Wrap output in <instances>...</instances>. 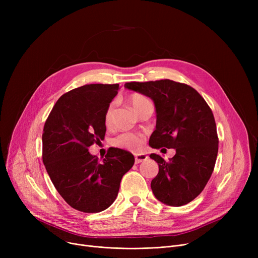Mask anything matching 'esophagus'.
Listing matches in <instances>:
<instances>
[{"instance_id": "obj_1", "label": "esophagus", "mask_w": 258, "mask_h": 258, "mask_svg": "<svg viewBox=\"0 0 258 258\" xmlns=\"http://www.w3.org/2000/svg\"><path fill=\"white\" fill-rule=\"evenodd\" d=\"M148 159V157L145 154H138V155H135V162L136 163H141L143 161H146Z\"/></svg>"}]
</instances>
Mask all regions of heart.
<instances>
[{
  "instance_id": "1",
  "label": "heart",
  "mask_w": 258,
  "mask_h": 258,
  "mask_svg": "<svg viewBox=\"0 0 258 258\" xmlns=\"http://www.w3.org/2000/svg\"><path fill=\"white\" fill-rule=\"evenodd\" d=\"M130 103L137 113H139L145 106L152 104L151 100L142 94H133L130 97ZM114 116H115V103L112 102L107 105L106 110L104 112L103 121H104V125L106 127L113 126ZM143 143H144V137L142 135L135 134V133H124L115 139V144L117 146L124 148V150L134 151V152L140 150Z\"/></svg>"
}]
</instances>
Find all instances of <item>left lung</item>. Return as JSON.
<instances>
[{"mask_svg": "<svg viewBox=\"0 0 258 258\" xmlns=\"http://www.w3.org/2000/svg\"><path fill=\"white\" fill-rule=\"evenodd\" d=\"M124 87L155 103L157 123L150 145L175 150L169 161L150 156L159 165L151 183L155 197L168 206L188 204L205 188L218 157L219 138L211 108L194 88L173 80L132 81Z\"/></svg>", "mask_w": 258, "mask_h": 258, "instance_id": "left-lung-1", "label": "left lung"}]
</instances>
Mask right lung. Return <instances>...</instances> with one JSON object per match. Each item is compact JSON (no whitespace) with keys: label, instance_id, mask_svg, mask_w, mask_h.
Masks as SVG:
<instances>
[{"label":"right lung","instance_id":"obj_1","mask_svg":"<svg viewBox=\"0 0 258 258\" xmlns=\"http://www.w3.org/2000/svg\"><path fill=\"white\" fill-rule=\"evenodd\" d=\"M119 85H86L63 94L49 114L43 133V162L58 194L72 208L100 212L117 198L134 156L111 147L102 162L89 147L104 139V112Z\"/></svg>","mask_w":258,"mask_h":258}]
</instances>
